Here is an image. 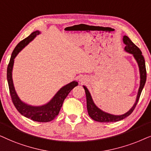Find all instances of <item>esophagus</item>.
<instances>
[{"instance_id": "obj_1", "label": "esophagus", "mask_w": 151, "mask_h": 151, "mask_svg": "<svg viewBox=\"0 0 151 151\" xmlns=\"http://www.w3.org/2000/svg\"><path fill=\"white\" fill-rule=\"evenodd\" d=\"M87 81H88L87 77H84V76H82V77L79 78V81H81V83H85V82Z\"/></svg>"}]
</instances>
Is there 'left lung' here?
I'll return each instance as SVG.
<instances>
[{
	"mask_svg": "<svg viewBox=\"0 0 151 151\" xmlns=\"http://www.w3.org/2000/svg\"><path fill=\"white\" fill-rule=\"evenodd\" d=\"M123 42L126 45V47L124 48V50L128 53H130L132 55L134 59L136 60L137 63L138 64L139 70L140 74V83L139 88L137 94V98L134 102V105L132 107L128 110L127 112L124 113L121 115H114L108 112H104L103 110L100 109L95 105L94 103L93 100L90 94L89 90L85 86H83V87L85 90L86 94V103H87V110L88 114L92 119L96 122H115L120 121L125 119L128 116H129L132 113L134 108L136 107L137 104L139 99V96L141 95L142 91L143 90L145 85L146 81V65H145V60L142 55L141 50H139L137 46H136L132 43L129 38L127 36H124L123 37Z\"/></svg>",
	"mask_w": 151,
	"mask_h": 151,
	"instance_id": "obj_1",
	"label": "left lung"
}]
</instances>
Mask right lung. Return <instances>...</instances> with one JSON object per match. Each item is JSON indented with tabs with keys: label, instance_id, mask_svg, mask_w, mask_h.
Listing matches in <instances>:
<instances>
[{
	"label": "right lung",
	"instance_id": "right-lung-1",
	"mask_svg": "<svg viewBox=\"0 0 151 151\" xmlns=\"http://www.w3.org/2000/svg\"><path fill=\"white\" fill-rule=\"evenodd\" d=\"M40 33L41 32L39 30L32 32L29 37L25 38V39H23L16 46L12 54L9 65L7 66V78L12 100L14 105L18 111L22 115L25 116L28 119H31L35 122H48L53 120L59 114L66 96L68 95L70 92L75 86L78 85V82L74 81L70 82L67 85L63 86L55 94V95L52 97V99L44 105L39 106H31L25 104V102L20 99L19 96H18L15 90L12 79V70L14 63V59L18 55V54Z\"/></svg>",
	"mask_w": 151,
	"mask_h": 151
}]
</instances>
